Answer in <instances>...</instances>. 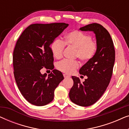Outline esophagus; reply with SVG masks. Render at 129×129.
Here are the masks:
<instances>
[{"instance_id":"obj_1","label":"esophagus","mask_w":129,"mask_h":129,"mask_svg":"<svg viewBox=\"0 0 129 129\" xmlns=\"http://www.w3.org/2000/svg\"><path fill=\"white\" fill-rule=\"evenodd\" d=\"M63 76H64V77H69L70 76L66 75V74H63Z\"/></svg>"}]
</instances>
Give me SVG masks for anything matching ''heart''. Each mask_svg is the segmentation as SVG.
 <instances>
[{"instance_id":"obj_1","label":"heart","mask_w":129,"mask_h":129,"mask_svg":"<svg viewBox=\"0 0 129 129\" xmlns=\"http://www.w3.org/2000/svg\"><path fill=\"white\" fill-rule=\"evenodd\" d=\"M64 43L68 46L75 49V57H78L83 62L92 59L98 49L96 42L92 40L91 36L75 30L70 31L65 36L64 42L59 39H55L52 42L50 49L56 59H59L63 56L65 47ZM56 67L61 72L70 74L79 68V62L77 60L64 59L59 61Z\"/></svg>"}]
</instances>
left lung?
Returning <instances> with one entry per match:
<instances>
[{
    "mask_svg": "<svg viewBox=\"0 0 129 129\" xmlns=\"http://www.w3.org/2000/svg\"><path fill=\"white\" fill-rule=\"evenodd\" d=\"M82 31H92L96 35L98 49L94 57L79 70L80 75L87 76L84 82L72 76L73 85L69 92L70 99L80 106L93 105L106 90L113 73L115 50L110 35L101 24L91 23L80 27Z\"/></svg>",
    "mask_w": 129,
    "mask_h": 129,
    "instance_id": "left-lung-1",
    "label": "left lung"
}]
</instances>
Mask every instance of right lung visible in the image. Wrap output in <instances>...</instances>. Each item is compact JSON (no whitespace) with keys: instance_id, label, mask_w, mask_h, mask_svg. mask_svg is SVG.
Returning <instances> with one entry per match:
<instances>
[{"instance_id":"right-lung-1","label":"right lung","mask_w":129,"mask_h":129,"mask_svg":"<svg viewBox=\"0 0 129 129\" xmlns=\"http://www.w3.org/2000/svg\"><path fill=\"white\" fill-rule=\"evenodd\" d=\"M68 26L65 23L30 24L16 42L13 55L14 76L23 96L33 105L50 103L54 90L64 79L61 72L53 69L50 46ZM43 67L52 72L48 76L42 75Z\"/></svg>"}]
</instances>
